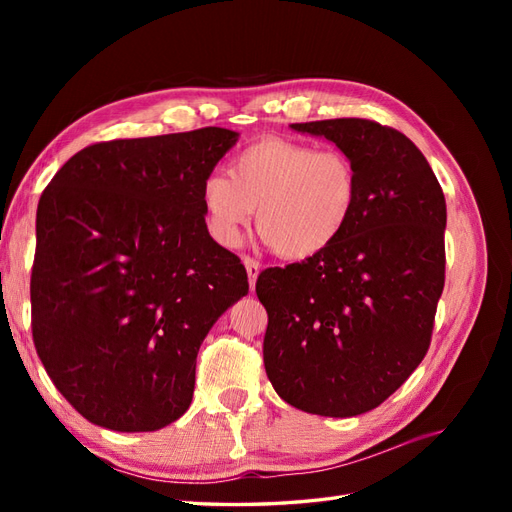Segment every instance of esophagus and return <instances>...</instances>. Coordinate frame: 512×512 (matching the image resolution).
<instances>
[{
	"label": "esophagus",
	"instance_id": "esophagus-1",
	"mask_svg": "<svg viewBox=\"0 0 512 512\" xmlns=\"http://www.w3.org/2000/svg\"><path fill=\"white\" fill-rule=\"evenodd\" d=\"M243 265H245V271H247V280H250V288L254 290L256 288V277L260 273V265L254 260V258H243Z\"/></svg>",
	"mask_w": 512,
	"mask_h": 512
}]
</instances>
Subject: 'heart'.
<instances>
[{"label":"heart","instance_id":"b5f03b06","mask_svg":"<svg viewBox=\"0 0 512 512\" xmlns=\"http://www.w3.org/2000/svg\"><path fill=\"white\" fill-rule=\"evenodd\" d=\"M200 203L220 245L235 247L256 209L262 241L286 260H309L348 230L359 207V177L342 151L262 138L232 158L228 175L203 181Z\"/></svg>","mask_w":512,"mask_h":512}]
</instances>
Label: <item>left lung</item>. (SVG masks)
I'll list each match as a JSON object with an SVG mask.
<instances>
[{
  "label": "left lung",
  "mask_w": 512,
  "mask_h": 512,
  "mask_svg": "<svg viewBox=\"0 0 512 512\" xmlns=\"http://www.w3.org/2000/svg\"><path fill=\"white\" fill-rule=\"evenodd\" d=\"M290 128L346 153L359 207L327 252L258 275L265 369L297 410L359 416L391 397L429 348L444 288V194L421 149L393 128L367 119Z\"/></svg>",
  "instance_id": "8db88e82"
}]
</instances>
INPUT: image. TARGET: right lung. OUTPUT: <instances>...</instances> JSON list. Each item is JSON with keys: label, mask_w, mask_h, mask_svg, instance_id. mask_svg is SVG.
I'll return each mask as SVG.
<instances>
[{"label": "right lung", "mask_w": 512, "mask_h": 512, "mask_svg": "<svg viewBox=\"0 0 512 512\" xmlns=\"http://www.w3.org/2000/svg\"><path fill=\"white\" fill-rule=\"evenodd\" d=\"M239 132L85 147L36 213L32 331L57 391L89 423L158 431L190 408L203 339L250 284L207 230L200 188Z\"/></svg>", "instance_id": "obj_1"}]
</instances>
